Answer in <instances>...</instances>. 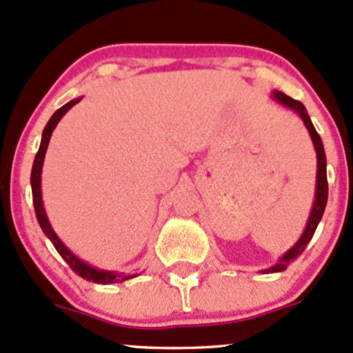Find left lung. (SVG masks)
<instances>
[{
    "instance_id": "left-lung-1",
    "label": "left lung",
    "mask_w": 353,
    "mask_h": 353,
    "mask_svg": "<svg viewBox=\"0 0 353 353\" xmlns=\"http://www.w3.org/2000/svg\"><path fill=\"white\" fill-rule=\"evenodd\" d=\"M274 98L277 99L281 104H283V106H289L290 109H294V111L302 117L303 124L307 125V129H309L310 137H312V141H314V145H315V151H317V192H315L314 208H312L309 222H307V228H305V230H303L302 237L299 239L297 244H295L292 249L289 250V252L283 254V257L281 259V261H279V264H275L274 267H270V269L264 270L265 274L282 272V270L287 269V265H289L290 262L294 261V259H297L299 255H301L303 250H305V247L310 242V239L314 237L315 229H317L320 219H322V216H323V210H325V205H327V196H329V184H327L325 151H323L322 139H320L319 132L315 131L314 124H312V121H310L309 114H307L305 108H303V104L301 103V101H295V99L290 98V96L283 94V92H281V91H274Z\"/></svg>"
}]
</instances>
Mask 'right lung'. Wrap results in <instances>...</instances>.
Wrapping results in <instances>:
<instances>
[{"label":"right lung","mask_w":353,"mask_h":353,"mask_svg":"<svg viewBox=\"0 0 353 353\" xmlns=\"http://www.w3.org/2000/svg\"><path fill=\"white\" fill-rule=\"evenodd\" d=\"M79 101L81 99H72V101H70V103L64 104L63 108H59L58 111H56L54 114L51 116L50 123L46 124V128H44L43 137H41V145H39V151L36 152L34 163H33V171H31V189H33L34 212H36V217H38L39 225H41L43 232L46 234V237L52 242L54 249L58 250L61 257L66 261V264L70 265L76 274L81 275L83 279H86V281H91V282H96V283H112V282H119V281H128V279H131L132 275H123V274H116V272H106V270H98V269H94V267L84 264L83 261H79V259L76 257V255L72 254L71 250L68 249V247L59 241V237L56 236L54 230L51 229L50 222H48L46 212H44V208H43V201H41V169H43L44 154H46L48 144H50L51 134H52V131H54L56 124H58L61 117L66 114V112L70 111V109L74 106V104H78Z\"/></svg>","instance_id":"1"}]
</instances>
